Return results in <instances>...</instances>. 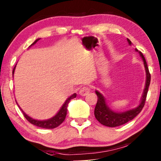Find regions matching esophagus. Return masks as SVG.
<instances>
[{"instance_id": "1", "label": "esophagus", "mask_w": 161, "mask_h": 161, "mask_svg": "<svg viewBox=\"0 0 161 161\" xmlns=\"http://www.w3.org/2000/svg\"><path fill=\"white\" fill-rule=\"evenodd\" d=\"M90 91V88L88 87V86H85V87H82L80 90V94L81 96H87V95L89 93Z\"/></svg>"}]
</instances>
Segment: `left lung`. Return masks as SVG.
<instances>
[{"mask_svg": "<svg viewBox=\"0 0 161 161\" xmlns=\"http://www.w3.org/2000/svg\"><path fill=\"white\" fill-rule=\"evenodd\" d=\"M128 42L129 44H131V42L128 38H127ZM136 51L138 52V49H136ZM140 56H141L142 60L144 61V65L145 67L146 70V74H147V80H146V85L145 88H144L143 96H142L141 103L138 107L133 108V109L128 110L127 112H115L112 109H110L108 108V106L106 104L105 99H104L103 96L101 95L98 91H96V93L98 96V101H97V103L95 108L94 111V114L95 117L97 120L102 125L108 127H114L119 126L122 125H124L128 123V122L132 120V119L137 116L138 114L141 112L142 108L144 106L145 104L146 98H147V95L148 92V88L150 84V80H151V76L149 74V69L147 64L146 60L144 58V56L143 55L141 52H139Z\"/></svg>", "mask_w": 161, "mask_h": 161, "instance_id": "obj_1", "label": "left lung"}]
</instances>
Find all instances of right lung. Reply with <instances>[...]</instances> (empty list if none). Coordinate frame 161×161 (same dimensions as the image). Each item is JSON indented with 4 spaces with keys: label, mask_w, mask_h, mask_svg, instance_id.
Wrapping results in <instances>:
<instances>
[{
    "label": "right lung",
    "mask_w": 161,
    "mask_h": 161,
    "mask_svg": "<svg viewBox=\"0 0 161 161\" xmlns=\"http://www.w3.org/2000/svg\"><path fill=\"white\" fill-rule=\"evenodd\" d=\"M39 39H40V38H38V39H36L35 42L31 45V46H32V45L35 44L37 42ZM15 67H16V65L13 69V71H12L13 74H14V72ZM76 93H74V94L72 95L71 96H70L69 98H68L66 101H65V102L64 103V104H63L62 107H61L60 111H59V112L57 113V114H56L55 116H54L53 117H52L51 119H47V120L40 121V120H36V119L31 118V117L28 116V115H27L21 109V108H20L19 106V107L20 109L22 110V113H23L24 117H25L26 119L29 122V123H31V124H33V125H34L37 126V127H39V128H47V129H53V128H57L58 126L60 125V124L65 120V116H66V114H67V107H68V105H69V101H70V100H71V99L76 98ZM16 103H17V102H16Z\"/></svg>",
    "instance_id": "right-lung-1"
}]
</instances>
